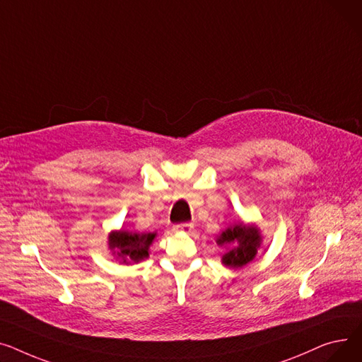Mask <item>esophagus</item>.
<instances>
[{
  "label": "esophagus",
  "mask_w": 362,
  "mask_h": 362,
  "mask_svg": "<svg viewBox=\"0 0 362 362\" xmlns=\"http://www.w3.org/2000/svg\"><path fill=\"white\" fill-rule=\"evenodd\" d=\"M193 228H194L193 223L184 222V223L175 225V226H174V230H177V232H191V230H193Z\"/></svg>",
  "instance_id": "1"
}]
</instances>
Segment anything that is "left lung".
<instances>
[{
  "label": "left lung",
  "instance_id": "8db88e82",
  "mask_svg": "<svg viewBox=\"0 0 362 362\" xmlns=\"http://www.w3.org/2000/svg\"><path fill=\"white\" fill-rule=\"evenodd\" d=\"M262 243L257 226L245 225L244 222L233 223L226 228L218 238L219 245H233L223 254L222 263L229 269H240L256 257Z\"/></svg>",
  "mask_w": 362,
  "mask_h": 362
}]
</instances>
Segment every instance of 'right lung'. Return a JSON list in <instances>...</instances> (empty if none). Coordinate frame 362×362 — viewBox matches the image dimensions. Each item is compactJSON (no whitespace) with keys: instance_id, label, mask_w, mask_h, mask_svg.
Wrapping results in <instances>:
<instances>
[{"instance_id":"right-lung-1","label":"right lung","mask_w":362,"mask_h":362,"mask_svg":"<svg viewBox=\"0 0 362 362\" xmlns=\"http://www.w3.org/2000/svg\"><path fill=\"white\" fill-rule=\"evenodd\" d=\"M156 233H137L130 230H112L108 237L110 250L117 254L122 263H139L148 257V247Z\"/></svg>"}]
</instances>
